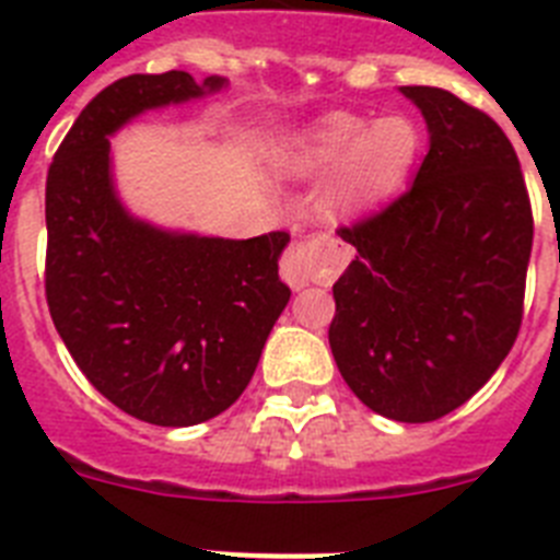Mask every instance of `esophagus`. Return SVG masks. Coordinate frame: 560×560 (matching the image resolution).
I'll use <instances>...</instances> for the list:
<instances>
[{"instance_id": "1", "label": "esophagus", "mask_w": 560, "mask_h": 560, "mask_svg": "<svg viewBox=\"0 0 560 560\" xmlns=\"http://www.w3.org/2000/svg\"><path fill=\"white\" fill-rule=\"evenodd\" d=\"M341 264L336 257V244L330 237L316 235L308 241H296L294 246L283 252L280 260V275L291 289H303L308 283H325L339 275Z\"/></svg>"}]
</instances>
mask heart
Here are the masks:
<instances>
[{"label": "heart", "instance_id": "1", "mask_svg": "<svg viewBox=\"0 0 560 560\" xmlns=\"http://www.w3.org/2000/svg\"><path fill=\"white\" fill-rule=\"evenodd\" d=\"M420 156V131L409 117L389 114L368 120L334 112L294 133L280 151V167L291 176L334 171L325 207L339 215L370 210L407 185Z\"/></svg>", "mask_w": 560, "mask_h": 560}]
</instances>
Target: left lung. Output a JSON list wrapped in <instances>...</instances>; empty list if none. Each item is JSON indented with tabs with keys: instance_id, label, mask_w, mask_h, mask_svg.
<instances>
[{
	"instance_id": "8db88e82",
	"label": "left lung",
	"mask_w": 560,
	"mask_h": 560,
	"mask_svg": "<svg viewBox=\"0 0 560 560\" xmlns=\"http://www.w3.org/2000/svg\"><path fill=\"white\" fill-rule=\"evenodd\" d=\"M429 153L412 187L350 226L328 339L355 398L429 423L471 398L522 328L533 210L518 156L485 112L438 86H400Z\"/></svg>"
}]
</instances>
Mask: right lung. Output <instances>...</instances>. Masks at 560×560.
Segmentation results:
<instances>
[{
    "instance_id": "right-lung-1",
    "label": "right lung",
    "mask_w": 560,
    "mask_h": 560,
    "mask_svg": "<svg viewBox=\"0 0 560 560\" xmlns=\"http://www.w3.org/2000/svg\"><path fill=\"white\" fill-rule=\"evenodd\" d=\"M224 83L182 69L114 81L78 114L47 173L49 316L92 387L153 427H196L230 409L291 296L277 275L289 232H165L128 215L114 192L108 133Z\"/></svg>"
}]
</instances>
